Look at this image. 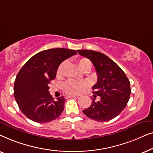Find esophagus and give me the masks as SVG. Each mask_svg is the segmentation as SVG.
<instances>
[{"mask_svg": "<svg viewBox=\"0 0 153 153\" xmlns=\"http://www.w3.org/2000/svg\"><path fill=\"white\" fill-rule=\"evenodd\" d=\"M70 97H76V96L72 95H66L65 96L66 99H68V98H70Z\"/></svg>", "mask_w": 153, "mask_h": 153, "instance_id": "34e87169", "label": "esophagus"}]
</instances>
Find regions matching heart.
<instances>
[{"mask_svg":"<svg viewBox=\"0 0 153 153\" xmlns=\"http://www.w3.org/2000/svg\"><path fill=\"white\" fill-rule=\"evenodd\" d=\"M67 62L64 61L60 64L57 69L56 74L58 77L62 76L64 72L65 68ZM77 64L83 72H88L92 68V63L90 60L86 58H81L77 60ZM88 85L87 82L85 81L68 80L63 84L64 91L68 94H79L83 92L85 88Z\"/></svg>","mask_w":153,"mask_h":153,"instance_id":"heart-1","label":"heart"}]
</instances>
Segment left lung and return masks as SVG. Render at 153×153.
Segmentation results:
<instances>
[{
	"instance_id": "8db88e82",
	"label": "left lung",
	"mask_w": 153,
	"mask_h": 153,
	"mask_svg": "<svg viewBox=\"0 0 153 153\" xmlns=\"http://www.w3.org/2000/svg\"><path fill=\"white\" fill-rule=\"evenodd\" d=\"M81 56L88 58L95 66L97 82L93 86L94 97L100 96L99 101L93 102L83 110L89 118L98 122L112 120L127 106L131 93L130 83L120 67L104 53L93 50H77Z\"/></svg>"
}]
</instances>
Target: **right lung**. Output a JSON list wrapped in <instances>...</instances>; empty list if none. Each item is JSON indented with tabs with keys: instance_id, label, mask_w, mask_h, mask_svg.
Returning a JSON list of instances; mask_svg holds the SVG:
<instances>
[{
	"instance_id": "add662e5",
	"label": "right lung",
	"mask_w": 153,
	"mask_h": 153,
	"mask_svg": "<svg viewBox=\"0 0 153 153\" xmlns=\"http://www.w3.org/2000/svg\"><path fill=\"white\" fill-rule=\"evenodd\" d=\"M76 54L75 50L57 48L40 51L27 61L14 81V97L22 112L39 123L55 120L63 111V96L54 100L49 83L56 78L60 64Z\"/></svg>"
}]
</instances>
